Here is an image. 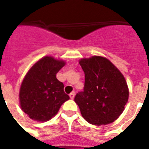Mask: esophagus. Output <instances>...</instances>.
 Here are the masks:
<instances>
[{
	"label": "esophagus",
	"instance_id": "obj_1",
	"mask_svg": "<svg viewBox=\"0 0 149 149\" xmlns=\"http://www.w3.org/2000/svg\"><path fill=\"white\" fill-rule=\"evenodd\" d=\"M75 97V92L74 91H72V92H71V93H70V97L71 98V99H73Z\"/></svg>",
	"mask_w": 149,
	"mask_h": 149
}]
</instances>
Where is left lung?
<instances>
[{
    "mask_svg": "<svg viewBox=\"0 0 149 149\" xmlns=\"http://www.w3.org/2000/svg\"><path fill=\"white\" fill-rule=\"evenodd\" d=\"M85 74L84 91L77 93L83 118L93 125L113 122L125 110L128 88L122 73L111 62L101 56L79 61Z\"/></svg>",
    "mask_w": 149,
    "mask_h": 149,
    "instance_id": "left-lung-1",
    "label": "left lung"
}]
</instances>
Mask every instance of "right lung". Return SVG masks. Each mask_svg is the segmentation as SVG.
Listing matches in <instances>:
<instances>
[{
    "mask_svg": "<svg viewBox=\"0 0 149 149\" xmlns=\"http://www.w3.org/2000/svg\"><path fill=\"white\" fill-rule=\"evenodd\" d=\"M65 62L45 56L29 70L19 93L22 110L32 120L47 121L58 113L62 104L70 99L56 73Z\"/></svg>",
    "mask_w": 149,
    "mask_h": 149,
    "instance_id": "obj_1",
    "label": "right lung"
}]
</instances>
